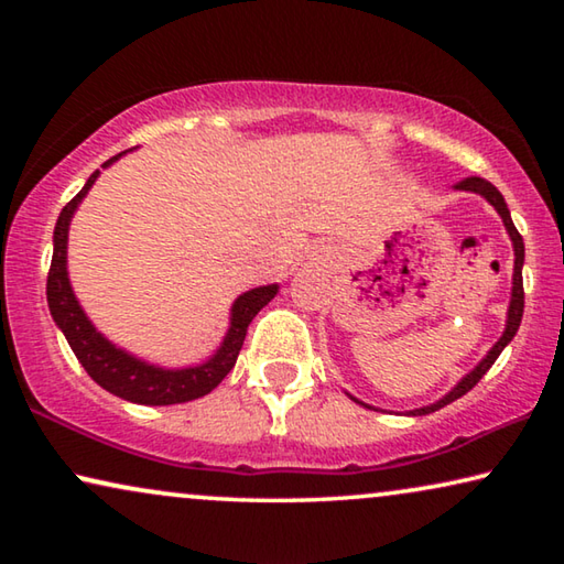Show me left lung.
Segmentation results:
<instances>
[{"label":"left lung","mask_w":564,"mask_h":564,"mask_svg":"<svg viewBox=\"0 0 564 564\" xmlns=\"http://www.w3.org/2000/svg\"><path fill=\"white\" fill-rule=\"evenodd\" d=\"M455 188L473 191V194H480L482 198H488V202L495 206V212L500 214L502 224H505V228H508V234H510V241H512V248H514V269H512V299H510V308H508V323H505L502 336H500V340L495 343V346L490 348L488 356H485L480 362H477V366L460 380V383H457V386L451 390V393L443 395V398L437 400V403H433V405L410 410V415H427V413H435V410L451 405L453 400L463 398V395L467 393V390H473V388L477 386V380H480L485 373H488V370L492 368V362L498 360L502 348L508 346V343L514 338V333H518L520 321H522V311H524V291H522L524 243H522V236L518 234V228H514V224H512L510 208H508V204H505L502 194L490 184V181H485V178H480V176H467V178L460 181V184H455ZM350 398H352V395H350ZM352 400H356V398H352ZM356 403H360V400H356ZM360 405H366V403H360ZM366 408H370V405H366Z\"/></svg>","instance_id":"left-lung-1"}]
</instances>
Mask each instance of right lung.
Returning a JSON list of instances; mask_svg holds the SVG:
<instances>
[{"label":"right lung","instance_id":"right-lung-1","mask_svg":"<svg viewBox=\"0 0 564 564\" xmlns=\"http://www.w3.org/2000/svg\"><path fill=\"white\" fill-rule=\"evenodd\" d=\"M127 151L104 161V169L119 161ZM101 171H94L87 178V184L76 194L69 204L62 208L59 218L54 226V253L50 275H46V303H50L52 318L56 326L62 328L69 343L76 360L82 362L84 370L91 376L94 383H99L104 390L119 395L123 400L139 405H174V403H188L196 400L221 383V380L231 373L236 366L238 350L243 346L248 323L256 318L263 305H269L279 285H261V289H251L243 295H238L231 305V326H228L226 338L212 358L202 366L194 368H159L151 362L133 358L131 352L117 348L111 340H107L101 333L91 326L87 313L82 311L79 301L72 291L69 273H66V241H69V224L82 204V198L89 194L94 181L99 178Z\"/></svg>","mask_w":564,"mask_h":564}]
</instances>
